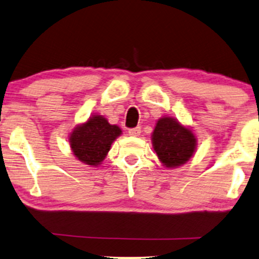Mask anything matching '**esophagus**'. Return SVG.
Returning <instances> with one entry per match:
<instances>
[{
  "label": "esophagus",
  "instance_id": "obj_1",
  "mask_svg": "<svg viewBox=\"0 0 259 259\" xmlns=\"http://www.w3.org/2000/svg\"><path fill=\"white\" fill-rule=\"evenodd\" d=\"M140 133H142V130H140V127H136V128L128 130V135L132 136V137H139Z\"/></svg>",
  "mask_w": 259,
  "mask_h": 259
}]
</instances>
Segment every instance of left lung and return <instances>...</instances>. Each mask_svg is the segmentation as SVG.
<instances>
[{
    "label": "left lung",
    "instance_id": "obj_1",
    "mask_svg": "<svg viewBox=\"0 0 259 259\" xmlns=\"http://www.w3.org/2000/svg\"><path fill=\"white\" fill-rule=\"evenodd\" d=\"M151 143L162 165L174 169L193 157L198 140L190 126L183 124L175 117L163 116L156 121Z\"/></svg>",
    "mask_w": 259,
    "mask_h": 259
}]
</instances>
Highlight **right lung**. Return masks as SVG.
Listing matches in <instances>:
<instances>
[{
	"mask_svg": "<svg viewBox=\"0 0 259 259\" xmlns=\"http://www.w3.org/2000/svg\"><path fill=\"white\" fill-rule=\"evenodd\" d=\"M121 135L119 126L110 124L103 115L94 114L85 122L76 124L69 133L68 142L76 159L90 167H98Z\"/></svg>",
	"mask_w": 259,
	"mask_h": 259,
	"instance_id": "add662e5",
	"label": "right lung"
}]
</instances>
